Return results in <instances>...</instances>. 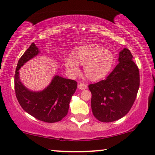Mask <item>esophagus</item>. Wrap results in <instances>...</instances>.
Masks as SVG:
<instances>
[{
	"mask_svg": "<svg viewBox=\"0 0 155 155\" xmlns=\"http://www.w3.org/2000/svg\"><path fill=\"white\" fill-rule=\"evenodd\" d=\"M78 87H79V89H81V90H85L87 88V85H86V84L80 83L79 84V86H78Z\"/></svg>",
	"mask_w": 155,
	"mask_h": 155,
	"instance_id": "34e87169",
	"label": "esophagus"
}]
</instances>
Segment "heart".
<instances>
[{"label":"heart","mask_w":155,"mask_h":155,"mask_svg":"<svg viewBox=\"0 0 155 155\" xmlns=\"http://www.w3.org/2000/svg\"><path fill=\"white\" fill-rule=\"evenodd\" d=\"M72 58H66V69L71 75H77L79 68L77 64L84 65V71L86 77L91 81H97L104 78L112 69L114 63L113 53L97 44L81 45L74 49Z\"/></svg>","instance_id":"b5f03b06"}]
</instances>
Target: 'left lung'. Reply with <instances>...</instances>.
<instances>
[{"label":"left lung","instance_id":"left-lung-1","mask_svg":"<svg viewBox=\"0 0 155 155\" xmlns=\"http://www.w3.org/2000/svg\"><path fill=\"white\" fill-rule=\"evenodd\" d=\"M118 61L106 79L88 85L93 114L101 122H113L125 116L137 97L140 72L129 49L120 52Z\"/></svg>","mask_w":155,"mask_h":155}]
</instances>
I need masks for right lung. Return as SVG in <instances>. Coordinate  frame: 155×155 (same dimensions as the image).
I'll return each instance as SVG.
<instances>
[{
    "mask_svg": "<svg viewBox=\"0 0 155 155\" xmlns=\"http://www.w3.org/2000/svg\"><path fill=\"white\" fill-rule=\"evenodd\" d=\"M38 53V48L32 43L18 61L14 80L16 98L23 110L39 120L59 122L67 115L69 102L77 88V82L56 76L42 91H29L20 82L18 70Z\"/></svg>",
    "mask_w": 155,
    "mask_h": 155,
    "instance_id": "1",
    "label": "right lung"
}]
</instances>
